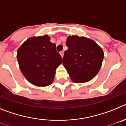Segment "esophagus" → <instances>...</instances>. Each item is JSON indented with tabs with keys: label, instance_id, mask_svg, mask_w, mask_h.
<instances>
[{
	"label": "esophagus",
	"instance_id": "obj_1",
	"mask_svg": "<svg viewBox=\"0 0 126 126\" xmlns=\"http://www.w3.org/2000/svg\"><path fill=\"white\" fill-rule=\"evenodd\" d=\"M60 54H61V57H64V51H61V52H60Z\"/></svg>",
	"mask_w": 126,
	"mask_h": 126
}]
</instances>
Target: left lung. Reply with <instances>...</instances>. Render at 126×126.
Wrapping results in <instances>:
<instances>
[{
	"label": "left lung",
	"instance_id": "obj_1",
	"mask_svg": "<svg viewBox=\"0 0 126 126\" xmlns=\"http://www.w3.org/2000/svg\"><path fill=\"white\" fill-rule=\"evenodd\" d=\"M67 50L63 57V65L73 82H88L96 76L102 66L104 54L94 41L84 36H69L65 42Z\"/></svg>",
	"mask_w": 126,
	"mask_h": 126
}]
</instances>
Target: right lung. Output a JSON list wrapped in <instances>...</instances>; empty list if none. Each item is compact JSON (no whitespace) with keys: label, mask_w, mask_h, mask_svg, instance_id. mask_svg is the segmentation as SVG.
<instances>
[{"label":"right lung","mask_w":126,"mask_h":126,"mask_svg":"<svg viewBox=\"0 0 126 126\" xmlns=\"http://www.w3.org/2000/svg\"><path fill=\"white\" fill-rule=\"evenodd\" d=\"M47 34L27 39L17 51V59L25 78L36 86H47L53 83L55 69L62 58L51 43Z\"/></svg>","instance_id":"add662e5"}]
</instances>
